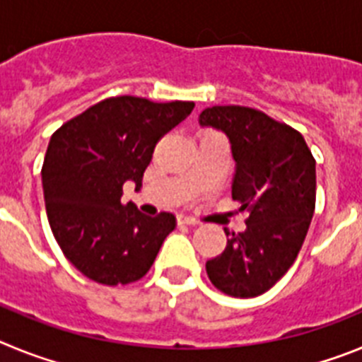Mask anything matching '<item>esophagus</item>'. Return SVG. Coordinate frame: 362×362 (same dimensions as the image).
Wrapping results in <instances>:
<instances>
[{
    "instance_id": "34e87169",
    "label": "esophagus",
    "mask_w": 362,
    "mask_h": 362,
    "mask_svg": "<svg viewBox=\"0 0 362 362\" xmlns=\"http://www.w3.org/2000/svg\"><path fill=\"white\" fill-rule=\"evenodd\" d=\"M177 225H188V226H194L197 225V221L194 219V217H188V216H177Z\"/></svg>"
}]
</instances>
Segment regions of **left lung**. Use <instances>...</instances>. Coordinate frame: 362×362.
I'll list each match as a JSON object with an SVG mask.
<instances>
[{
    "instance_id": "1",
    "label": "left lung",
    "mask_w": 362,
    "mask_h": 362,
    "mask_svg": "<svg viewBox=\"0 0 362 362\" xmlns=\"http://www.w3.org/2000/svg\"><path fill=\"white\" fill-rule=\"evenodd\" d=\"M199 124L228 137L232 199L248 212L245 232L225 228L226 248L206 261V274L226 296L257 297L288 272L305 241L315 209V159L297 130L255 108H204Z\"/></svg>"
}]
</instances>
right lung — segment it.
<instances>
[{"label": "right lung", "mask_w": 362, "mask_h": 362, "mask_svg": "<svg viewBox=\"0 0 362 362\" xmlns=\"http://www.w3.org/2000/svg\"><path fill=\"white\" fill-rule=\"evenodd\" d=\"M194 107L108 98L52 134L41 168L45 206L57 245L83 276L116 286L150 270L175 217L123 204V185L141 188L156 143Z\"/></svg>", "instance_id": "add662e5"}]
</instances>
